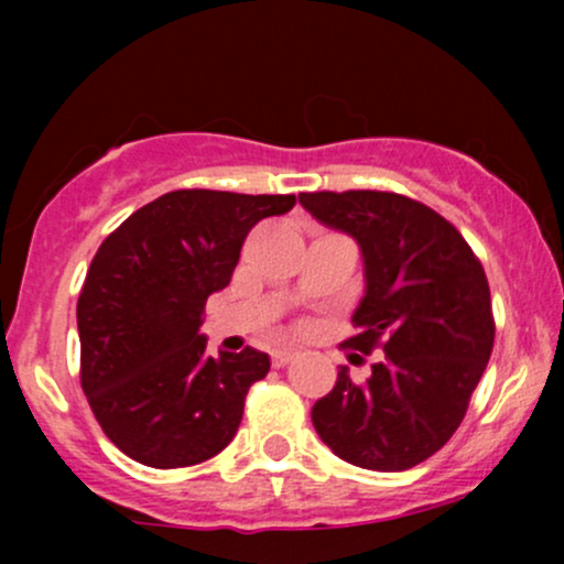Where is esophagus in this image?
<instances>
[{"label": "esophagus", "instance_id": "1", "mask_svg": "<svg viewBox=\"0 0 564 564\" xmlns=\"http://www.w3.org/2000/svg\"><path fill=\"white\" fill-rule=\"evenodd\" d=\"M294 349H275L273 352V366L275 368H283L286 364H291V360H294Z\"/></svg>", "mask_w": 564, "mask_h": 564}]
</instances>
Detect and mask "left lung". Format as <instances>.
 Returning a JSON list of instances; mask_svg holds the SVG:
<instances>
[{
  "instance_id": "8db88e82",
  "label": "left lung",
  "mask_w": 564,
  "mask_h": 564,
  "mask_svg": "<svg viewBox=\"0 0 564 564\" xmlns=\"http://www.w3.org/2000/svg\"><path fill=\"white\" fill-rule=\"evenodd\" d=\"M300 204L364 251L366 296L345 345L384 349L360 384L339 368L313 405L315 432L355 467H416L458 430L494 352L482 264L448 219L400 193L318 191L300 193Z\"/></svg>"
}]
</instances>
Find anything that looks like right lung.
Wrapping results in <instances>:
<instances>
[{"mask_svg":"<svg viewBox=\"0 0 564 564\" xmlns=\"http://www.w3.org/2000/svg\"><path fill=\"white\" fill-rule=\"evenodd\" d=\"M294 196L172 191L97 249L76 304L82 390L106 437L153 469L193 467L236 437L243 400L268 377L260 349L206 355L209 294L225 289L249 230Z\"/></svg>","mask_w":564,"mask_h":564,"instance_id":"obj_1","label":"right lung"}]
</instances>
